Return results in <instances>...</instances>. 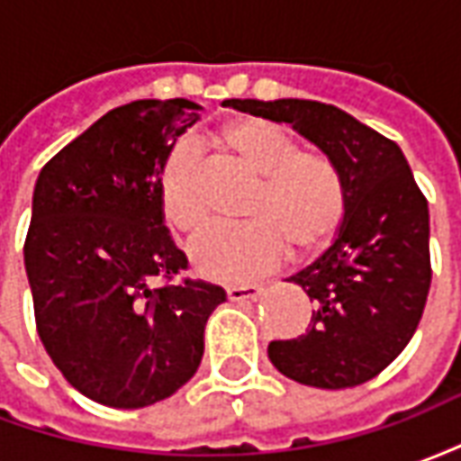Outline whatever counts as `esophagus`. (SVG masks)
<instances>
[{"mask_svg": "<svg viewBox=\"0 0 461 461\" xmlns=\"http://www.w3.org/2000/svg\"><path fill=\"white\" fill-rule=\"evenodd\" d=\"M259 284H234L227 286V299L230 301H247V299H259L261 296Z\"/></svg>", "mask_w": 461, "mask_h": 461, "instance_id": "1", "label": "esophagus"}]
</instances>
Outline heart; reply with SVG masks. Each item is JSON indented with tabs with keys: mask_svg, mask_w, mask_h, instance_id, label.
I'll list each match as a JSON object with an SVG mask.
<instances>
[{
	"mask_svg": "<svg viewBox=\"0 0 461 461\" xmlns=\"http://www.w3.org/2000/svg\"><path fill=\"white\" fill-rule=\"evenodd\" d=\"M212 145L257 180L244 207L247 224L217 227L192 244V261L204 276L249 279L274 269L286 249H323L346 220L348 190L333 158L264 118H234L210 132ZM160 210L172 230L194 237L210 224L197 155L177 145L160 175Z\"/></svg>",
	"mask_w": 461,
	"mask_h": 461,
	"instance_id": "heart-1",
	"label": "heart"
}]
</instances>
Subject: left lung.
Wrapping results in <instances>:
<instances>
[{
    "label": "left lung",
    "instance_id": "8db88e82",
    "mask_svg": "<svg viewBox=\"0 0 461 461\" xmlns=\"http://www.w3.org/2000/svg\"><path fill=\"white\" fill-rule=\"evenodd\" d=\"M227 105L291 122L336 160L348 190L336 241L289 279L316 306L309 329L299 339L271 340V363L301 385L367 383L405 350L432 281L429 210L405 155L336 105L301 98H231Z\"/></svg>",
    "mask_w": 461,
    "mask_h": 461
}]
</instances>
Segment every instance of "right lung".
<instances>
[{"label":"right lung","instance_id":"obj_1","mask_svg":"<svg viewBox=\"0 0 461 461\" xmlns=\"http://www.w3.org/2000/svg\"><path fill=\"white\" fill-rule=\"evenodd\" d=\"M197 108L185 98L113 108L36 180L24 241L36 330L61 375L101 405L138 410L177 393L227 299L207 281H174L187 259L162 224V165Z\"/></svg>","mask_w":461,"mask_h":461}]
</instances>
